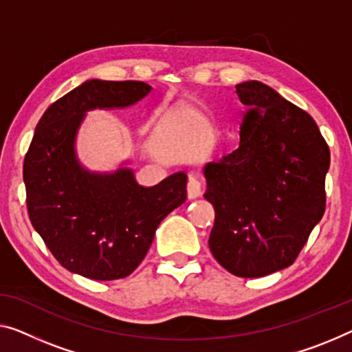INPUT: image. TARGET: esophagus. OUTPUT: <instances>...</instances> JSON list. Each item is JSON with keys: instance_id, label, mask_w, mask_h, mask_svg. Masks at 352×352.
Instances as JSON below:
<instances>
[{"instance_id": "34e87169", "label": "esophagus", "mask_w": 352, "mask_h": 352, "mask_svg": "<svg viewBox=\"0 0 352 352\" xmlns=\"http://www.w3.org/2000/svg\"><path fill=\"white\" fill-rule=\"evenodd\" d=\"M186 191H188V197L190 199L199 197L202 192L201 182H199L196 177H190V180H188V185H186Z\"/></svg>"}]
</instances>
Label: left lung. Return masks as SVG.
Wrapping results in <instances>:
<instances>
[{"instance_id": "8db88e82", "label": "left lung", "mask_w": 352, "mask_h": 352, "mask_svg": "<svg viewBox=\"0 0 352 352\" xmlns=\"http://www.w3.org/2000/svg\"><path fill=\"white\" fill-rule=\"evenodd\" d=\"M235 93L246 106L239 148L204 167L208 245L232 275L259 278L294 264L321 221L330 151L311 115L274 88L251 80Z\"/></svg>"}]
</instances>
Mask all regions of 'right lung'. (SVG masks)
Listing matches in <instances>:
<instances>
[{"mask_svg":"<svg viewBox=\"0 0 352 352\" xmlns=\"http://www.w3.org/2000/svg\"><path fill=\"white\" fill-rule=\"evenodd\" d=\"M150 91L144 82L88 80L52 104L36 126L23 161L26 208L47 248L72 274L96 281L131 275L160 223L185 202L183 172L144 188L129 169L90 174L76 158L87 110L133 106Z\"/></svg>","mask_w":352,"mask_h":352,"instance_id":"obj_1","label":"right lung"}]
</instances>
